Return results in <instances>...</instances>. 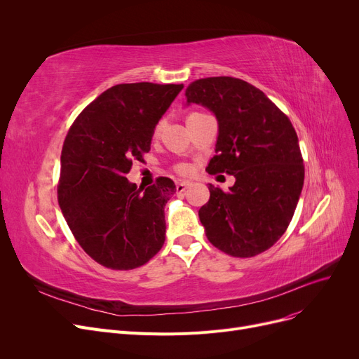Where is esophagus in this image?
I'll use <instances>...</instances> for the list:
<instances>
[{"instance_id": "34e87169", "label": "esophagus", "mask_w": 359, "mask_h": 359, "mask_svg": "<svg viewBox=\"0 0 359 359\" xmlns=\"http://www.w3.org/2000/svg\"><path fill=\"white\" fill-rule=\"evenodd\" d=\"M192 186V183L191 182H187V180H183V182H179L177 184H176V191L177 192H184L186 189H189V187Z\"/></svg>"}]
</instances>
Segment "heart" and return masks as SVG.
Returning a JSON list of instances; mask_svg holds the SVG:
<instances>
[{
	"mask_svg": "<svg viewBox=\"0 0 359 359\" xmlns=\"http://www.w3.org/2000/svg\"><path fill=\"white\" fill-rule=\"evenodd\" d=\"M191 167L187 165V164H180V165H177V172L180 173V175H189L191 173Z\"/></svg>",
	"mask_w": 359,
	"mask_h": 359,
	"instance_id": "1",
	"label": "heart"
}]
</instances>
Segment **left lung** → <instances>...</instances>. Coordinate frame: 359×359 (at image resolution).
<instances>
[{
    "mask_svg": "<svg viewBox=\"0 0 359 359\" xmlns=\"http://www.w3.org/2000/svg\"><path fill=\"white\" fill-rule=\"evenodd\" d=\"M186 104H199L218 122L208 173H229V192L210 184L199 210L206 237L234 257L268 250L285 233L304 184V165L291 121L265 93L233 77H210L186 88Z\"/></svg>",
    "mask_w": 359,
    "mask_h": 359,
    "instance_id": "left-lung-1",
    "label": "left lung"
}]
</instances>
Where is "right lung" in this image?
I'll list each match as a JSON object with an SVG mask.
<instances>
[{"mask_svg":"<svg viewBox=\"0 0 359 359\" xmlns=\"http://www.w3.org/2000/svg\"><path fill=\"white\" fill-rule=\"evenodd\" d=\"M183 84L132 83L103 91L75 119L64 141L58 201L84 252L100 265L128 271L158 253L164 206L173 180L137 187L125 175L151 148L158 121Z\"/></svg>","mask_w":359,"mask_h":359,"instance_id":"obj_1","label":"right lung"}]
</instances>
